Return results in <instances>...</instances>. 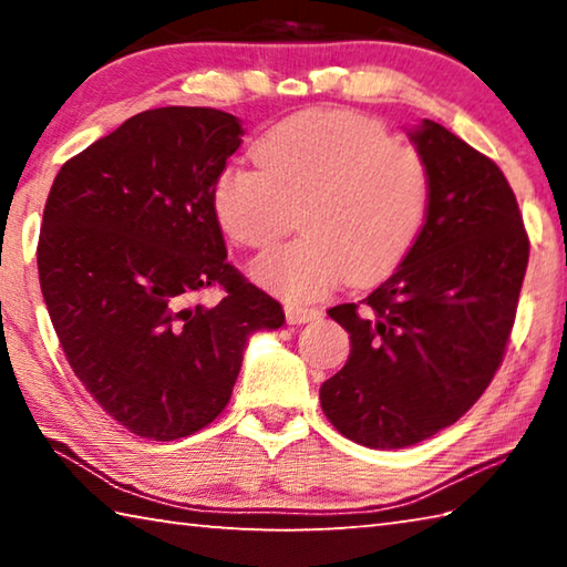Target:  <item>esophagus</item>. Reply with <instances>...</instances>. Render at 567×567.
<instances>
[{
	"mask_svg": "<svg viewBox=\"0 0 567 567\" xmlns=\"http://www.w3.org/2000/svg\"><path fill=\"white\" fill-rule=\"evenodd\" d=\"M285 318L290 324H305L320 318L318 307H307V305H285Z\"/></svg>",
	"mask_w": 567,
	"mask_h": 567,
	"instance_id": "esophagus-1",
	"label": "esophagus"
}]
</instances>
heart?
<instances>
[{"label":"heart","mask_w":567,"mask_h":567,"mask_svg":"<svg viewBox=\"0 0 567 567\" xmlns=\"http://www.w3.org/2000/svg\"><path fill=\"white\" fill-rule=\"evenodd\" d=\"M257 165H229L213 187L219 227L245 247L305 235L252 262V277L287 300L328 292L348 272L375 280L390 272L425 227L433 177L410 145L380 122L344 110L285 120L257 145Z\"/></svg>","instance_id":"1"}]
</instances>
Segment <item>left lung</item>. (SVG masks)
I'll return each mask as SVG.
<instances>
[{"label": "left lung", "mask_w": 567, "mask_h": 567, "mask_svg": "<svg viewBox=\"0 0 567 567\" xmlns=\"http://www.w3.org/2000/svg\"><path fill=\"white\" fill-rule=\"evenodd\" d=\"M408 137L433 177L425 227L378 290L328 310L350 332V358L322 382V412L375 450L433 437L475 405L503 360L530 252L493 159L433 120Z\"/></svg>", "instance_id": "obj_1"}]
</instances>
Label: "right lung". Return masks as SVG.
<instances>
[{
    "label": "right lung",
    "instance_id": "add662e5",
    "mask_svg": "<svg viewBox=\"0 0 567 567\" xmlns=\"http://www.w3.org/2000/svg\"><path fill=\"white\" fill-rule=\"evenodd\" d=\"M245 137L209 107L122 122L54 177L40 285L56 338L102 410L150 440L197 433L225 410L249 338L285 312L227 262L213 187ZM219 284L215 308L194 295Z\"/></svg>",
    "mask_w": 567,
    "mask_h": 567
}]
</instances>
